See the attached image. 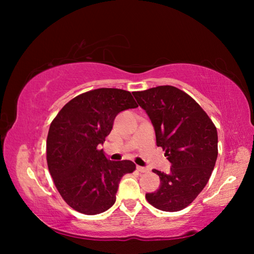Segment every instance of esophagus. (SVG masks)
Returning a JSON list of instances; mask_svg holds the SVG:
<instances>
[{
  "label": "esophagus",
  "mask_w": 254,
  "mask_h": 254,
  "mask_svg": "<svg viewBox=\"0 0 254 254\" xmlns=\"http://www.w3.org/2000/svg\"><path fill=\"white\" fill-rule=\"evenodd\" d=\"M136 169L137 171H140V173H148L149 171L148 168H145V167H141V166H137Z\"/></svg>",
  "instance_id": "1"
}]
</instances>
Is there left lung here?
Listing matches in <instances>:
<instances>
[{"mask_svg":"<svg viewBox=\"0 0 254 254\" xmlns=\"http://www.w3.org/2000/svg\"><path fill=\"white\" fill-rule=\"evenodd\" d=\"M156 131L157 145L171 163L157 191L145 198L163 212L186 208L208 183L217 159V130L198 103L174 86H158L133 93Z\"/></svg>","mask_w":254,"mask_h":254,"instance_id":"1","label":"left lung"}]
</instances>
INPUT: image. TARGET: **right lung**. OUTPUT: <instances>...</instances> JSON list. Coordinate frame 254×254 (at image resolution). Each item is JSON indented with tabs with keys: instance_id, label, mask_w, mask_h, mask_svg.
<instances>
[{
	"instance_id": "obj_1",
	"label": "right lung",
	"mask_w": 254,
	"mask_h": 254,
	"mask_svg": "<svg viewBox=\"0 0 254 254\" xmlns=\"http://www.w3.org/2000/svg\"><path fill=\"white\" fill-rule=\"evenodd\" d=\"M135 107L130 92L98 88L72 98L51 122L47 136L49 173L60 196L77 212L96 215L112 207L120 180L135 170L132 161H111L98 149L115 117Z\"/></svg>"
}]
</instances>
